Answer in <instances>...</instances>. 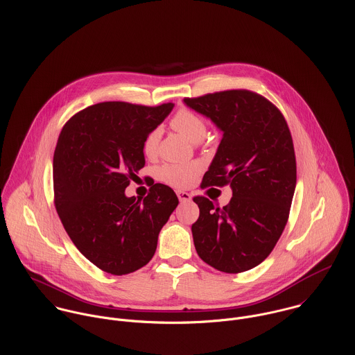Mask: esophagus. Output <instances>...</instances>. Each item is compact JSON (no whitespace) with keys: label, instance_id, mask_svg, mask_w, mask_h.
Wrapping results in <instances>:
<instances>
[{"label":"esophagus","instance_id":"esophagus-1","mask_svg":"<svg viewBox=\"0 0 355 355\" xmlns=\"http://www.w3.org/2000/svg\"><path fill=\"white\" fill-rule=\"evenodd\" d=\"M176 194H178V198H179L180 202H189V201H191V196H190L189 193H186V191H178Z\"/></svg>","mask_w":355,"mask_h":355}]
</instances>
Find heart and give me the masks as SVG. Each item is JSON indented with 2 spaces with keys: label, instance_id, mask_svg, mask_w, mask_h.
I'll list each match as a JSON object with an SVG mask.
<instances>
[{
  "label": "heart",
  "instance_id": "obj_1",
  "mask_svg": "<svg viewBox=\"0 0 355 355\" xmlns=\"http://www.w3.org/2000/svg\"><path fill=\"white\" fill-rule=\"evenodd\" d=\"M171 127L193 144L201 142L207 131V125L202 117L189 109L179 110L172 117ZM157 142H158V131L154 130L148 134L142 145L144 154L146 157H153L155 154ZM198 172H200V165L196 162L165 164L158 169V178L159 180H162L169 186L187 187L189 184L193 183Z\"/></svg>",
  "mask_w": 355,
  "mask_h": 355
}]
</instances>
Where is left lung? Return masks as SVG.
Returning <instances> with one entry per match:
<instances>
[{
    "instance_id": "1",
    "label": "left lung",
    "mask_w": 355,
    "mask_h": 355,
    "mask_svg": "<svg viewBox=\"0 0 355 355\" xmlns=\"http://www.w3.org/2000/svg\"><path fill=\"white\" fill-rule=\"evenodd\" d=\"M183 102L223 132L202 187L230 184L232 190L224 207L194 198L200 207L191 227L196 250L217 270H249L273 250L288 220L297 184L291 132L280 110L249 90Z\"/></svg>"
}]
</instances>
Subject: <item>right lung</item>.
Listing matches in <instances>:
<instances>
[{"label": "right lung", "instance_id": "obj_1", "mask_svg": "<svg viewBox=\"0 0 355 355\" xmlns=\"http://www.w3.org/2000/svg\"><path fill=\"white\" fill-rule=\"evenodd\" d=\"M173 106L101 102L72 116L60 132L53 157L55 210L78 250L103 272L121 276L145 266L179 203L161 183L144 201L125 196L130 179L145 166V138Z\"/></svg>", "mask_w": 355, "mask_h": 355}]
</instances>
